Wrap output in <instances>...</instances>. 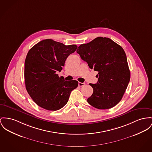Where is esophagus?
<instances>
[{"label":"esophagus","instance_id":"1","mask_svg":"<svg viewBox=\"0 0 152 152\" xmlns=\"http://www.w3.org/2000/svg\"><path fill=\"white\" fill-rule=\"evenodd\" d=\"M85 85V83H83V82H78V86H83Z\"/></svg>","mask_w":152,"mask_h":152}]
</instances>
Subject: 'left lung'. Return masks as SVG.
<instances>
[{"instance_id": "1", "label": "left lung", "mask_w": 152, "mask_h": 152, "mask_svg": "<svg viewBox=\"0 0 152 152\" xmlns=\"http://www.w3.org/2000/svg\"><path fill=\"white\" fill-rule=\"evenodd\" d=\"M77 52L91 69L99 72L97 83H89L93 93L88 102L99 110L118 104L130 80L126 55L121 46L109 38L99 37L81 44Z\"/></svg>"}]
</instances>
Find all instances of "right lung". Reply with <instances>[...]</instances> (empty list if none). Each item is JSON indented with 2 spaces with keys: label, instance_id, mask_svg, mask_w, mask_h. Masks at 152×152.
<instances>
[{
  "label": "right lung",
  "instance_id": "right-lung-1",
  "mask_svg": "<svg viewBox=\"0 0 152 152\" xmlns=\"http://www.w3.org/2000/svg\"><path fill=\"white\" fill-rule=\"evenodd\" d=\"M77 48L51 39L41 41L29 51L25 61L26 91L37 105L48 111L63 108L71 91L78 85L75 80L65 81L59 77L67 57Z\"/></svg>",
  "mask_w": 152,
  "mask_h": 152
}]
</instances>
